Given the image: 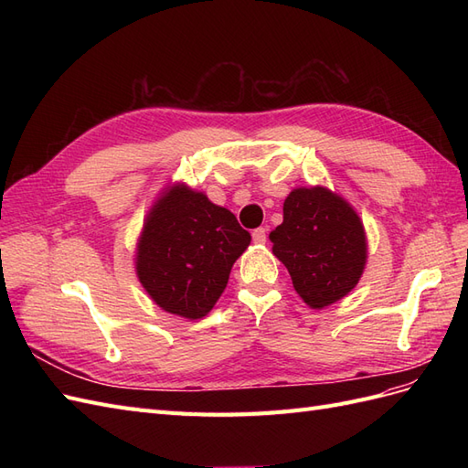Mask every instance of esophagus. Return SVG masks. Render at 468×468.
<instances>
[{
    "label": "esophagus",
    "instance_id": "obj_1",
    "mask_svg": "<svg viewBox=\"0 0 468 468\" xmlns=\"http://www.w3.org/2000/svg\"><path fill=\"white\" fill-rule=\"evenodd\" d=\"M251 238H253V242H256V244H265L267 229H263V226H261V229H256V230L251 232Z\"/></svg>",
    "mask_w": 468,
    "mask_h": 468
}]
</instances>
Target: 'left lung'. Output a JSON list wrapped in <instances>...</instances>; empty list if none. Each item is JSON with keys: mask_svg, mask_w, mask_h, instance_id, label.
<instances>
[{"mask_svg": "<svg viewBox=\"0 0 468 468\" xmlns=\"http://www.w3.org/2000/svg\"><path fill=\"white\" fill-rule=\"evenodd\" d=\"M292 287L310 308H325L356 289L367 263V238L353 207L325 187L292 189L282 222L269 234Z\"/></svg>", "mask_w": 468, "mask_h": 468, "instance_id": "8db88e82", "label": "left lung"}]
</instances>
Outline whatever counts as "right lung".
<instances>
[{"label": "right lung", "mask_w": 468, "mask_h": 468, "mask_svg": "<svg viewBox=\"0 0 468 468\" xmlns=\"http://www.w3.org/2000/svg\"><path fill=\"white\" fill-rule=\"evenodd\" d=\"M250 242V232L229 208L176 183L144 220L136 244V275L165 313L199 320L220 299L234 261Z\"/></svg>", "instance_id": "1"}]
</instances>
